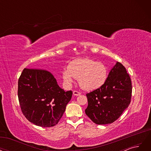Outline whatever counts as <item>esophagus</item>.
Masks as SVG:
<instances>
[{
    "label": "esophagus",
    "mask_w": 151,
    "mask_h": 151,
    "mask_svg": "<svg viewBox=\"0 0 151 151\" xmlns=\"http://www.w3.org/2000/svg\"><path fill=\"white\" fill-rule=\"evenodd\" d=\"M73 94L75 95V96H79L81 94V93L79 91H73Z\"/></svg>",
    "instance_id": "34e87169"
}]
</instances>
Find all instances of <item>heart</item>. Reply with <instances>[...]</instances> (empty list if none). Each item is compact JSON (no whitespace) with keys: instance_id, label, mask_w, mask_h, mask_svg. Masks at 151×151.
Masks as SVG:
<instances>
[{"instance_id":"1","label":"heart","mask_w":151,"mask_h":151,"mask_svg":"<svg viewBox=\"0 0 151 151\" xmlns=\"http://www.w3.org/2000/svg\"><path fill=\"white\" fill-rule=\"evenodd\" d=\"M108 76L107 67L103 63L89 58H77L70 62L67 69L62 72V77L67 86H70L74 77L78 79L83 89H97L106 83Z\"/></svg>"}]
</instances>
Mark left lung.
I'll return each mask as SVG.
<instances>
[{"mask_svg":"<svg viewBox=\"0 0 151 151\" xmlns=\"http://www.w3.org/2000/svg\"><path fill=\"white\" fill-rule=\"evenodd\" d=\"M132 82L126 68L116 62L105 84L86 94L88 116L96 124L106 125L116 120L128 108L132 97Z\"/></svg>","mask_w":151,"mask_h":151,"instance_id":"left-lung-1","label":"left lung"}]
</instances>
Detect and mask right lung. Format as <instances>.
I'll list each match as a JSON object with an SVG mask.
<instances>
[{
	"label": "right lung",
	"mask_w": 151,
	"mask_h": 151,
	"mask_svg": "<svg viewBox=\"0 0 151 151\" xmlns=\"http://www.w3.org/2000/svg\"><path fill=\"white\" fill-rule=\"evenodd\" d=\"M17 95L27 120L37 126L50 127L60 120L72 91L60 88L47 70L24 68L18 80Z\"/></svg>",
	"instance_id": "right-lung-1"
}]
</instances>
